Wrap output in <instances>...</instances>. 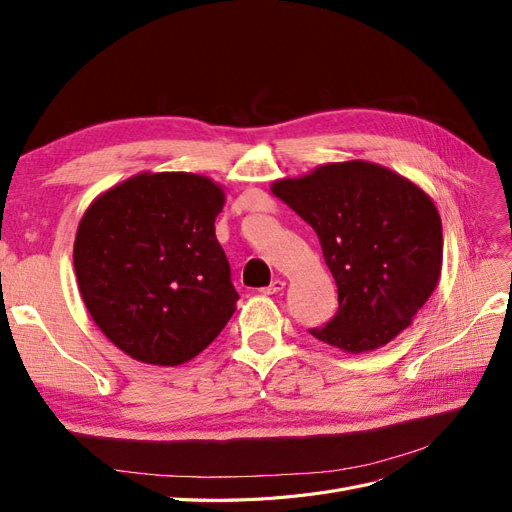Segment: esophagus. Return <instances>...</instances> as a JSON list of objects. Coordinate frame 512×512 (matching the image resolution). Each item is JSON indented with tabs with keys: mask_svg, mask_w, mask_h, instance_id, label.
I'll return each instance as SVG.
<instances>
[{
	"mask_svg": "<svg viewBox=\"0 0 512 512\" xmlns=\"http://www.w3.org/2000/svg\"><path fill=\"white\" fill-rule=\"evenodd\" d=\"M284 286H286L284 280H273L267 288H262V292H265V294H277V292L284 290Z\"/></svg>",
	"mask_w": 512,
	"mask_h": 512,
	"instance_id": "obj_1",
	"label": "esophagus"
}]
</instances>
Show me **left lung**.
I'll use <instances>...</instances> for the list:
<instances>
[{
    "instance_id": "obj_1",
    "label": "left lung",
    "mask_w": 512,
    "mask_h": 512,
    "mask_svg": "<svg viewBox=\"0 0 512 512\" xmlns=\"http://www.w3.org/2000/svg\"><path fill=\"white\" fill-rule=\"evenodd\" d=\"M271 192L316 230L337 284V314L309 333L348 354L389 344L440 280L442 222L433 200L363 160L280 179Z\"/></svg>"
}]
</instances>
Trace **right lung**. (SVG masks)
<instances>
[{
	"instance_id": "obj_1",
	"label": "right lung",
	"mask_w": 512,
	"mask_h": 512,
	"mask_svg": "<svg viewBox=\"0 0 512 512\" xmlns=\"http://www.w3.org/2000/svg\"><path fill=\"white\" fill-rule=\"evenodd\" d=\"M224 190L203 175L141 173L100 194L74 239V271L98 329L132 359L181 365L235 314L215 237Z\"/></svg>"
}]
</instances>
